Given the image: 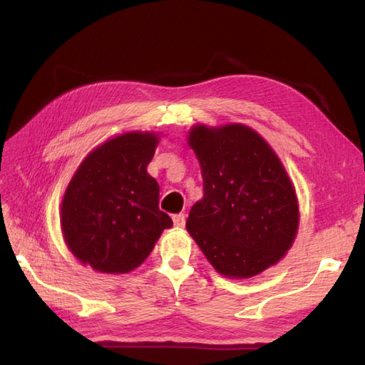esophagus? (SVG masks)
Here are the masks:
<instances>
[{
	"instance_id": "1",
	"label": "esophagus",
	"mask_w": 365,
	"mask_h": 365,
	"mask_svg": "<svg viewBox=\"0 0 365 365\" xmlns=\"http://www.w3.org/2000/svg\"><path fill=\"white\" fill-rule=\"evenodd\" d=\"M173 221H174V227H177V229L185 227V215L183 213L174 215L173 216Z\"/></svg>"
}]
</instances>
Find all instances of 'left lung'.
I'll list each match as a JSON object with an SVG mask.
<instances>
[{"label": "left lung", "instance_id": "8db88e82", "mask_svg": "<svg viewBox=\"0 0 365 365\" xmlns=\"http://www.w3.org/2000/svg\"><path fill=\"white\" fill-rule=\"evenodd\" d=\"M204 197L190 210L188 234L220 274L250 279L276 265L299 227L293 182L277 153L245 123L191 127Z\"/></svg>", "mask_w": 365, "mask_h": 365}]
</instances>
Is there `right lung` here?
Listing matches in <instances>:
<instances>
[{
    "label": "right lung",
    "mask_w": 365,
    "mask_h": 365,
    "mask_svg": "<svg viewBox=\"0 0 365 365\" xmlns=\"http://www.w3.org/2000/svg\"><path fill=\"white\" fill-rule=\"evenodd\" d=\"M160 136L127 131L91 150L61 202V230L76 260L123 274L149 257L173 220L158 208L160 187L147 173Z\"/></svg>",
    "instance_id": "right-lung-1"
}]
</instances>
